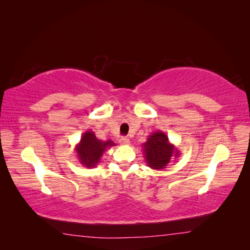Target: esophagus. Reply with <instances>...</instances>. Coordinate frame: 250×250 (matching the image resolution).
<instances>
[{"label":"esophagus","instance_id":"obj_1","mask_svg":"<svg viewBox=\"0 0 250 250\" xmlns=\"http://www.w3.org/2000/svg\"><path fill=\"white\" fill-rule=\"evenodd\" d=\"M119 143H120V145H130V140L128 139V137H121Z\"/></svg>","mask_w":250,"mask_h":250}]
</instances>
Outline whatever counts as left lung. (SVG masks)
I'll return each instance as SVG.
<instances>
[{
    "instance_id": "8db88e82",
    "label": "left lung",
    "mask_w": 250,
    "mask_h": 250,
    "mask_svg": "<svg viewBox=\"0 0 250 250\" xmlns=\"http://www.w3.org/2000/svg\"><path fill=\"white\" fill-rule=\"evenodd\" d=\"M142 147L147 166L158 171L166 168L171 159L179 156V150L162 131L152 132Z\"/></svg>"
}]
</instances>
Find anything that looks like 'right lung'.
Instances as JSON below:
<instances>
[{
	"label": "right lung",
	"instance_id": "1",
	"mask_svg": "<svg viewBox=\"0 0 250 250\" xmlns=\"http://www.w3.org/2000/svg\"><path fill=\"white\" fill-rule=\"evenodd\" d=\"M115 145V143L110 140L103 142L97 139L94 132L88 130L83 134L81 141L75 146V151L79 163L86 167H94L99 164L101 157L106 149Z\"/></svg>",
	"mask_w": 250,
	"mask_h": 250
}]
</instances>
